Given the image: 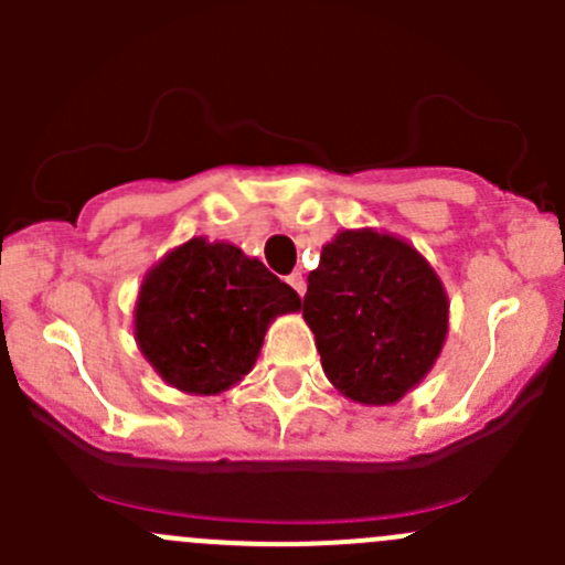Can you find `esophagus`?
<instances>
[{
  "instance_id": "34e87169",
  "label": "esophagus",
  "mask_w": 565,
  "mask_h": 565,
  "mask_svg": "<svg viewBox=\"0 0 565 565\" xmlns=\"http://www.w3.org/2000/svg\"><path fill=\"white\" fill-rule=\"evenodd\" d=\"M287 284L295 289V292L300 295V298H303V292H306V278L300 276V273H292V276L287 278Z\"/></svg>"
}]
</instances>
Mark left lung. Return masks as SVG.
I'll use <instances>...</instances> for the list:
<instances>
[{
    "label": "left lung",
    "mask_w": 565,
    "mask_h": 565,
    "mask_svg": "<svg viewBox=\"0 0 565 565\" xmlns=\"http://www.w3.org/2000/svg\"><path fill=\"white\" fill-rule=\"evenodd\" d=\"M303 319L330 383L358 404H393L429 374L446 344L448 295L407 241L344 230L309 273Z\"/></svg>",
    "instance_id": "1"
}]
</instances>
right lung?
I'll use <instances>...</instances> for the list:
<instances>
[{
  "label": "right lung",
  "instance_id": "right-lung-1",
  "mask_svg": "<svg viewBox=\"0 0 565 565\" xmlns=\"http://www.w3.org/2000/svg\"><path fill=\"white\" fill-rule=\"evenodd\" d=\"M298 309V292L259 259L191 237L141 281L134 335L163 383L215 396L254 369L267 324Z\"/></svg>",
  "mask_w": 565,
  "mask_h": 565
}]
</instances>
